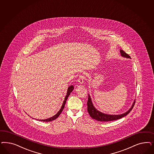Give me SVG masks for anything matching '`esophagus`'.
I'll return each mask as SVG.
<instances>
[{
	"mask_svg": "<svg viewBox=\"0 0 154 154\" xmlns=\"http://www.w3.org/2000/svg\"><path fill=\"white\" fill-rule=\"evenodd\" d=\"M85 76L83 75H80L79 77V79H78V82L79 83V84H83L84 83V81H85Z\"/></svg>",
	"mask_w": 154,
	"mask_h": 154,
	"instance_id": "esophagus-1",
	"label": "esophagus"
}]
</instances>
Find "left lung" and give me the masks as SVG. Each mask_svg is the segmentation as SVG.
Instances as JSON below:
<instances>
[{
	"label": "left lung",
	"mask_w": 154,
	"mask_h": 154,
	"mask_svg": "<svg viewBox=\"0 0 154 154\" xmlns=\"http://www.w3.org/2000/svg\"><path fill=\"white\" fill-rule=\"evenodd\" d=\"M120 53H121V54L122 55V57L128 58H131V57L129 56V55L126 54L124 50H120ZM135 102V100L134 101V103H133V104L132 105L130 109H129V110L127 111L126 112H125V113L119 114V115H110V114H105L102 112H100L94 108V105L92 104L91 98L88 94V102H87V110H88V112L89 113L90 116L94 119H96L97 121H111L120 119L129 114V113L130 112V111L133 108Z\"/></svg>",
	"instance_id": "obj_1"
}]
</instances>
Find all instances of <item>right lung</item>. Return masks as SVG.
<instances>
[{
	"mask_svg": "<svg viewBox=\"0 0 154 154\" xmlns=\"http://www.w3.org/2000/svg\"><path fill=\"white\" fill-rule=\"evenodd\" d=\"M74 88V87L73 85H71V86H69V87L68 88L67 92V94H66V97H65V100H64V101H63V104L62 105V107H61V108H60V109L59 110V112H58L57 114L54 115V116L50 117L49 119H40L39 121H44V122H49V121H52L54 120V119H57V118L59 117V116L60 114V113H61V112H62L63 109L64 107H65V104H66V103L67 99L68 97L69 96V95L70 94H71V92L73 91Z\"/></svg>",
	"mask_w": 154,
	"mask_h": 154,
	"instance_id": "obj_1",
	"label": "right lung"
}]
</instances>
